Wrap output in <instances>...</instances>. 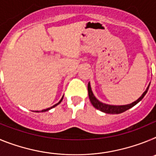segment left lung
I'll use <instances>...</instances> for the list:
<instances>
[{
    "label": "left lung",
    "instance_id": "obj_1",
    "mask_svg": "<svg viewBox=\"0 0 156 156\" xmlns=\"http://www.w3.org/2000/svg\"><path fill=\"white\" fill-rule=\"evenodd\" d=\"M149 85H148V87H147L145 91L143 93V94L141 95V96H140L137 101H135L134 102L131 103V104L126 105H106V104H104V103H101L94 97V95L93 93H92L90 83H88V86H87L88 95H89V98H90V102H91V104L93 105V106L95 108H97V109H99L100 111L108 114H119L123 112L126 111V110H128L129 108L133 107L135 105H137V103H138L139 101H140L144 97V95L146 94V93L148 92Z\"/></svg>",
    "mask_w": 156,
    "mask_h": 156
}]
</instances>
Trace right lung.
I'll list each match as a JSON object with an SVG mask.
<instances>
[{"label": "right lung", "instance_id": "1", "mask_svg": "<svg viewBox=\"0 0 156 156\" xmlns=\"http://www.w3.org/2000/svg\"><path fill=\"white\" fill-rule=\"evenodd\" d=\"M62 98L61 100L59 101V102H58V103H57V104H55V105H53V106H52L51 108H47V109L42 110V111H41V112H45V111H48V110H49V109H51V108H54V107H55V106H57L58 105V104H60V103H61V101H62ZM37 112H38V111H37Z\"/></svg>", "mask_w": 156, "mask_h": 156}]
</instances>
